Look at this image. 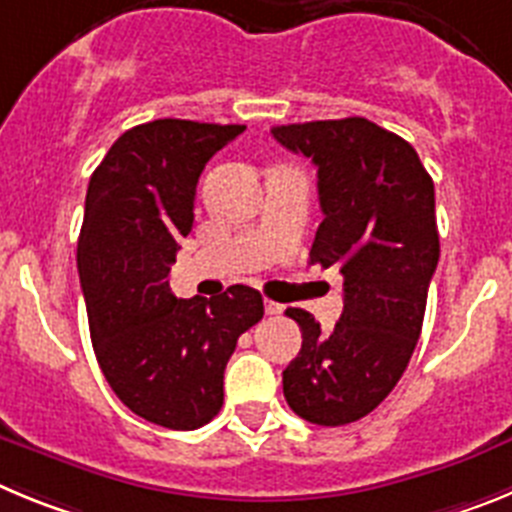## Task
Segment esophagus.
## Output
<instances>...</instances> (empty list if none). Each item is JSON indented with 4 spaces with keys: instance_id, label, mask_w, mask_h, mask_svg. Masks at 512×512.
<instances>
[{
    "instance_id": "esophagus-1",
    "label": "esophagus",
    "mask_w": 512,
    "mask_h": 512,
    "mask_svg": "<svg viewBox=\"0 0 512 512\" xmlns=\"http://www.w3.org/2000/svg\"><path fill=\"white\" fill-rule=\"evenodd\" d=\"M264 310H266V315H282L284 305H279V302L266 300V302H264Z\"/></svg>"
}]
</instances>
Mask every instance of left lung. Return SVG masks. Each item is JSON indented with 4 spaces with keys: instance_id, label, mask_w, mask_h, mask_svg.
I'll list each match as a JSON object with an SVG mask.
<instances>
[{
    "instance_id": "obj_1",
    "label": "left lung",
    "mask_w": 512,
    "mask_h": 512,
    "mask_svg": "<svg viewBox=\"0 0 512 512\" xmlns=\"http://www.w3.org/2000/svg\"><path fill=\"white\" fill-rule=\"evenodd\" d=\"M271 133L318 166L323 223L310 264L343 274L333 333L307 310H287L302 348L282 374L284 397L307 423H354L395 390L420 338L441 253L433 179L408 140L366 117L277 125Z\"/></svg>"
}]
</instances>
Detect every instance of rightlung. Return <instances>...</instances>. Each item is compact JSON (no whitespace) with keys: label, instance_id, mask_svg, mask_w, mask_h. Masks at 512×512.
<instances>
[{"label":"right lung","instance_id":"add662e5","mask_svg":"<svg viewBox=\"0 0 512 512\" xmlns=\"http://www.w3.org/2000/svg\"><path fill=\"white\" fill-rule=\"evenodd\" d=\"M243 130L174 117L135 125L89 179L76 261L94 354L122 405L171 431L220 413L238 336L264 318L261 295L243 284L210 300L169 289L202 169Z\"/></svg>","mask_w":512,"mask_h":512}]
</instances>
